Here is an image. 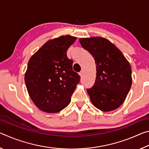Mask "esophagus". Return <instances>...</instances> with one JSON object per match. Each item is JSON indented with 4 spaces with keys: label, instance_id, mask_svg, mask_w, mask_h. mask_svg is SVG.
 Listing matches in <instances>:
<instances>
[{
    "label": "esophagus",
    "instance_id": "34e87169",
    "mask_svg": "<svg viewBox=\"0 0 149 149\" xmlns=\"http://www.w3.org/2000/svg\"><path fill=\"white\" fill-rule=\"evenodd\" d=\"M79 75H80L81 77H82L83 75H84V71H81V72L79 73Z\"/></svg>",
    "mask_w": 149,
    "mask_h": 149
}]
</instances>
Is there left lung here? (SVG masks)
<instances>
[{"label":"left lung","instance_id":"1","mask_svg":"<svg viewBox=\"0 0 149 149\" xmlns=\"http://www.w3.org/2000/svg\"><path fill=\"white\" fill-rule=\"evenodd\" d=\"M79 42L94 58L97 77L87 89L91 101L103 112L116 110L124 101L132 87V68L122 52L100 37L81 38Z\"/></svg>","mask_w":149,"mask_h":149}]
</instances>
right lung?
Masks as SVG:
<instances>
[{
    "mask_svg": "<svg viewBox=\"0 0 149 149\" xmlns=\"http://www.w3.org/2000/svg\"><path fill=\"white\" fill-rule=\"evenodd\" d=\"M75 40L70 35L49 40L30 58L25 83L33 102L43 112L56 113L66 107L80 81L66 54Z\"/></svg>",
    "mask_w": 149,
    "mask_h": 149,
    "instance_id": "1",
    "label": "right lung"
}]
</instances>
